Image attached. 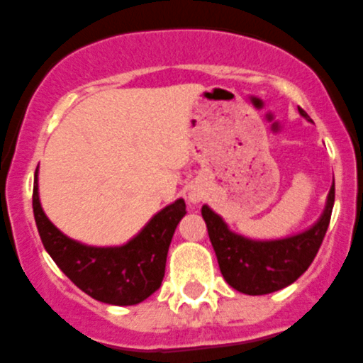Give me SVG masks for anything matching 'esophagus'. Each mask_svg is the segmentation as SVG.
I'll list each match as a JSON object with an SVG mask.
<instances>
[{"mask_svg": "<svg viewBox=\"0 0 363 363\" xmlns=\"http://www.w3.org/2000/svg\"><path fill=\"white\" fill-rule=\"evenodd\" d=\"M189 201H191V202H201L202 201V193L197 191V189H193V191H189Z\"/></svg>", "mask_w": 363, "mask_h": 363, "instance_id": "34e87169", "label": "esophagus"}]
</instances>
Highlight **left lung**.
<instances>
[{
    "mask_svg": "<svg viewBox=\"0 0 363 363\" xmlns=\"http://www.w3.org/2000/svg\"><path fill=\"white\" fill-rule=\"evenodd\" d=\"M299 114L310 116L299 109ZM335 202V182L326 199V208L319 220L306 231L277 240H252L231 231L218 213L202 206V218L218 259L220 272L233 289L247 296H265L277 292L299 279L319 252L330 225Z\"/></svg>",
    "mask_w": 363,
    "mask_h": 363,
    "instance_id": "1",
    "label": "left lung"
}]
</instances>
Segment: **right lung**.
<instances>
[{
  "label": "right lung",
  "mask_w": 363,
  "mask_h": 363,
  "mask_svg": "<svg viewBox=\"0 0 363 363\" xmlns=\"http://www.w3.org/2000/svg\"><path fill=\"white\" fill-rule=\"evenodd\" d=\"M32 204L37 231L57 267L87 296L114 306H132L159 290L168 247L177 223L186 215L184 201L177 199L155 213L123 245L94 247L69 238L50 222L39 201L37 170Z\"/></svg>",
  "instance_id": "obj_1"
}]
</instances>
